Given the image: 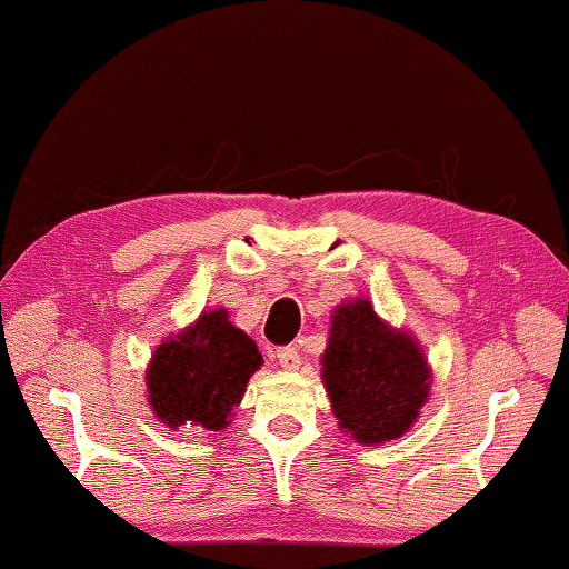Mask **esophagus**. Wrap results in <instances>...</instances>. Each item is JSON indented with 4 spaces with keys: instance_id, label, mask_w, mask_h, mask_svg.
I'll use <instances>...</instances> for the list:
<instances>
[{
    "instance_id": "obj_1",
    "label": "esophagus",
    "mask_w": 569,
    "mask_h": 569,
    "mask_svg": "<svg viewBox=\"0 0 569 569\" xmlns=\"http://www.w3.org/2000/svg\"><path fill=\"white\" fill-rule=\"evenodd\" d=\"M276 359L281 363V369L286 371H296L301 366V353H298L296 346H283V349L276 351Z\"/></svg>"
}]
</instances>
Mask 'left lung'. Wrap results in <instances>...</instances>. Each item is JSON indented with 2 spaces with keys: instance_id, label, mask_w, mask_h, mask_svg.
I'll return each mask as SVG.
<instances>
[{
  "instance_id": "1",
  "label": "left lung",
  "mask_w": 569,
  "mask_h": 569,
  "mask_svg": "<svg viewBox=\"0 0 569 569\" xmlns=\"http://www.w3.org/2000/svg\"><path fill=\"white\" fill-rule=\"evenodd\" d=\"M321 381L339 429L363 447L407 435L431 397V366L417 336L383 321L363 296L331 311Z\"/></svg>"
}]
</instances>
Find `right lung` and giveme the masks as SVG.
I'll return each instance as SVG.
<instances>
[{"label":"right lung","instance_id":"add662e5","mask_svg":"<svg viewBox=\"0 0 569 569\" xmlns=\"http://www.w3.org/2000/svg\"><path fill=\"white\" fill-rule=\"evenodd\" d=\"M261 363L256 341L228 321L226 308H210L152 351L146 371L150 411L170 429H226Z\"/></svg>","mask_w":569,"mask_h":569}]
</instances>
